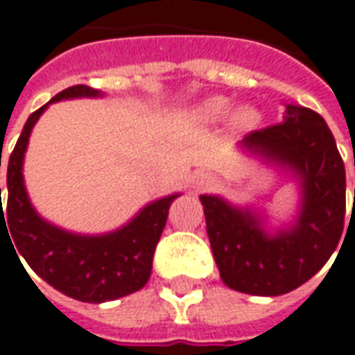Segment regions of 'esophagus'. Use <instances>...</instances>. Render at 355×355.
<instances>
[{"mask_svg":"<svg viewBox=\"0 0 355 355\" xmlns=\"http://www.w3.org/2000/svg\"><path fill=\"white\" fill-rule=\"evenodd\" d=\"M212 184H214V178L210 177L208 173H196V177H194V187L196 189H208Z\"/></svg>","mask_w":355,"mask_h":355,"instance_id":"esophagus-1","label":"esophagus"}]
</instances>
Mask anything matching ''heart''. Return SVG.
Returning <instances> with one entry per match:
<instances>
[{
  "label": "heart",
  "instance_id": "b5f03b06",
  "mask_svg": "<svg viewBox=\"0 0 355 355\" xmlns=\"http://www.w3.org/2000/svg\"><path fill=\"white\" fill-rule=\"evenodd\" d=\"M230 109V101L226 97H212V99L205 101L198 109V116L207 123H216L226 116ZM256 123H258V113L252 107H240L239 111L232 115V127L239 129V131H246V129H252Z\"/></svg>",
  "mask_w": 355,
  "mask_h": 355
}]
</instances>
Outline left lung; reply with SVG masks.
Segmentation results:
<instances>
[{"instance_id": "1", "label": "left lung", "mask_w": 355, "mask_h": 355, "mask_svg": "<svg viewBox=\"0 0 355 355\" xmlns=\"http://www.w3.org/2000/svg\"><path fill=\"white\" fill-rule=\"evenodd\" d=\"M242 147L296 177L300 212L288 228L268 232L250 208L202 194L210 248L228 288L280 296L308 282L342 239L346 168L326 121L300 105H286L282 123L248 132Z\"/></svg>"}]
</instances>
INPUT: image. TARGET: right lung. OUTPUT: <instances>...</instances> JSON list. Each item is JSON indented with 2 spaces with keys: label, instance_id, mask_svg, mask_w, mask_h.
<instances>
[{
  "label": "right lung",
  "instance_id": "1",
  "mask_svg": "<svg viewBox=\"0 0 355 355\" xmlns=\"http://www.w3.org/2000/svg\"><path fill=\"white\" fill-rule=\"evenodd\" d=\"M101 95L103 93L93 87L73 85L57 93L47 105L31 113L17 139V145L9 155L6 210L1 207L0 189V244L3 230L8 232L13 252L18 250L15 256H24L39 278L69 298L93 304L129 296L147 284L155 248L166 224L168 208L173 200L180 196L171 194L153 200L131 223L97 236L67 232L43 220L35 212L24 182V157L31 129L51 103Z\"/></svg>",
  "mask_w": 355,
  "mask_h": 355
}]
</instances>
